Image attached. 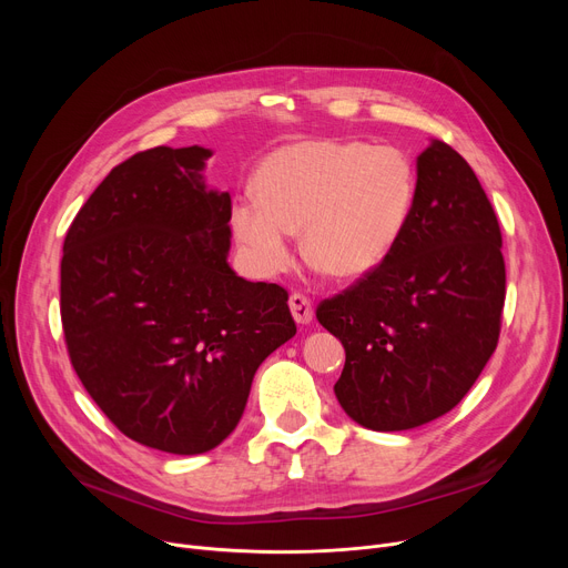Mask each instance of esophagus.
<instances>
[{
	"label": "esophagus",
	"mask_w": 568,
	"mask_h": 568,
	"mask_svg": "<svg viewBox=\"0 0 568 568\" xmlns=\"http://www.w3.org/2000/svg\"><path fill=\"white\" fill-rule=\"evenodd\" d=\"M290 311H292L294 320L300 322V324H308V322L315 317L313 302L308 300L306 294H302V292H294V294H290Z\"/></svg>",
	"instance_id": "34e87169"
}]
</instances>
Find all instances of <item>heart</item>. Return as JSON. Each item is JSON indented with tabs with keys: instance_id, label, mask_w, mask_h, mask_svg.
<instances>
[{
	"instance_id": "obj_1",
	"label": "heart",
	"mask_w": 568,
	"mask_h": 568,
	"mask_svg": "<svg viewBox=\"0 0 568 568\" xmlns=\"http://www.w3.org/2000/svg\"><path fill=\"white\" fill-rule=\"evenodd\" d=\"M255 197L232 209V230L260 274L292 264V232L304 255L334 278H362L392 255L412 219L416 172L396 146L356 140L292 142L255 174Z\"/></svg>"
}]
</instances>
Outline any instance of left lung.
<instances>
[{"instance_id": "1", "label": "left lung", "mask_w": 568, "mask_h": 568, "mask_svg": "<svg viewBox=\"0 0 568 568\" xmlns=\"http://www.w3.org/2000/svg\"><path fill=\"white\" fill-rule=\"evenodd\" d=\"M504 296L495 209L467 161L435 140L416 159V202L392 255L315 311L345 347L341 407L382 433L454 409L497 347Z\"/></svg>"}]
</instances>
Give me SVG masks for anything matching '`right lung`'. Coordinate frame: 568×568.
I'll use <instances>...</instances> for the list:
<instances>
[{
	"mask_svg": "<svg viewBox=\"0 0 568 568\" xmlns=\"http://www.w3.org/2000/svg\"><path fill=\"white\" fill-rule=\"evenodd\" d=\"M204 146L138 152L89 195L62 255L71 364L126 437L195 456L239 424L260 364L296 334L287 290L227 264L230 193Z\"/></svg>",
	"mask_w": 568,
	"mask_h": 568,
	"instance_id": "right-lung-1",
	"label": "right lung"
}]
</instances>
